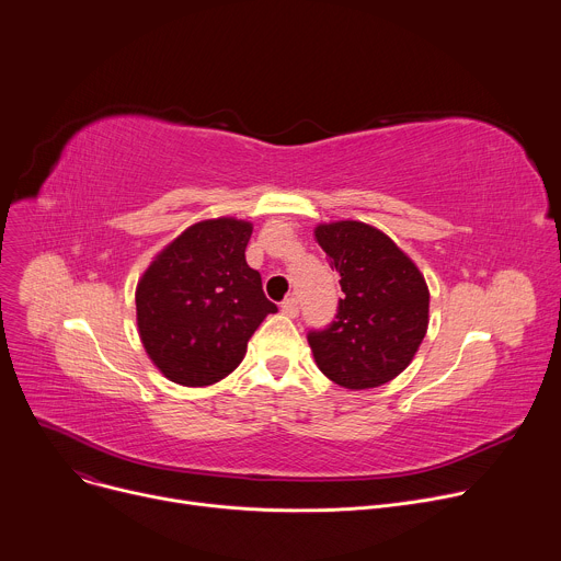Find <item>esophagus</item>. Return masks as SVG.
<instances>
[{
	"label": "esophagus",
	"instance_id": "1",
	"mask_svg": "<svg viewBox=\"0 0 561 561\" xmlns=\"http://www.w3.org/2000/svg\"><path fill=\"white\" fill-rule=\"evenodd\" d=\"M282 313L288 316V318H295L299 313V304H297V297L288 295L284 301H282Z\"/></svg>",
	"mask_w": 561,
	"mask_h": 561
}]
</instances>
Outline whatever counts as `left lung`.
<instances>
[{
	"mask_svg": "<svg viewBox=\"0 0 561 561\" xmlns=\"http://www.w3.org/2000/svg\"><path fill=\"white\" fill-rule=\"evenodd\" d=\"M316 239L340 273L335 320L309 331L320 371L340 387L371 389L414 360L430 324V290L416 264L378 228L337 221Z\"/></svg>",
	"mask_w": 561,
	"mask_h": 561,
	"instance_id": "obj_1",
	"label": "left lung"
}]
</instances>
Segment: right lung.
I'll use <instances>...</instances> for the list:
<instances>
[{
  "label": "right lung",
  "mask_w": 561,
  "mask_h": 561,
  "mask_svg": "<svg viewBox=\"0 0 561 561\" xmlns=\"http://www.w3.org/2000/svg\"><path fill=\"white\" fill-rule=\"evenodd\" d=\"M252 224L190 226L149 264L136 288L142 346L165 378L206 387L239 367L250 335L277 307L245 264Z\"/></svg>",
  "instance_id": "add662e5"
}]
</instances>
